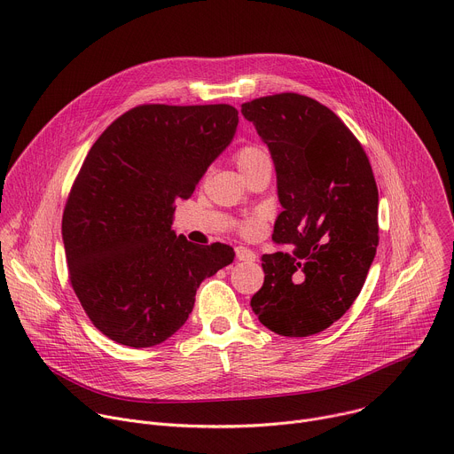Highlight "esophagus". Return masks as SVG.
Here are the masks:
<instances>
[{"label": "esophagus", "instance_id": "1", "mask_svg": "<svg viewBox=\"0 0 454 454\" xmlns=\"http://www.w3.org/2000/svg\"><path fill=\"white\" fill-rule=\"evenodd\" d=\"M235 253H237V258H239V261H244V262H253L254 258H256V254H254L251 249L244 247V246L235 247Z\"/></svg>", "mask_w": 454, "mask_h": 454}]
</instances>
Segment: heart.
Returning <instances> with one entry per match:
<instances>
[{
    "mask_svg": "<svg viewBox=\"0 0 454 454\" xmlns=\"http://www.w3.org/2000/svg\"><path fill=\"white\" fill-rule=\"evenodd\" d=\"M237 165L240 168V172L244 174L246 170H249L251 167L258 165L261 161H266L270 160L268 154L261 149V147H254V145H247V147H242L239 153H237ZM240 230L246 233V235H254L258 230H261V221L258 219H249L246 223H242Z\"/></svg>",
    "mask_w": 454,
    "mask_h": 454,
    "instance_id": "obj_1",
    "label": "heart"
}]
</instances>
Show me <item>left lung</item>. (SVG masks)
I'll return each mask as SVG.
<instances>
[{"instance_id":"left-lung-1","label":"left lung","mask_w":454,"mask_h":454,"mask_svg":"<svg viewBox=\"0 0 454 454\" xmlns=\"http://www.w3.org/2000/svg\"><path fill=\"white\" fill-rule=\"evenodd\" d=\"M268 145L282 214L262 256L264 286L251 309L270 331L305 338L338 321L359 296L379 242V192L348 127L325 106L280 93L242 104Z\"/></svg>"}]
</instances>
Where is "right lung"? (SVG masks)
<instances>
[{
	"mask_svg": "<svg viewBox=\"0 0 454 454\" xmlns=\"http://www.w3.org/2000/svg\"><path fill=\"white\" fill-rule=\"evenodd\" d=\"M239 111L138 106L90 149L62 215L74 291L109 340L147 348L188 319L201 282L233 262L226 244L198 246L172 230L188 200L231 144Z\"/></svg>",
	"mask_w": 454,
	"mask_h": 454,
	"instance_id": "add662e5",
	"label": "right lung"
}]
</instances>
